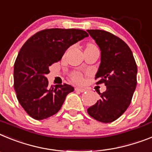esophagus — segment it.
Wrapping results in <instances>:
<instances>
[{"label": "esophagus", "instance_id": "34e87169", "mask_svg": "<svg viewBox=\"0 0 152 152\" xmlns=\"http://www.w3.org/2000/svg\"><path fill=\"white\" fill-rule=\"evenodd\" d=\"M75 90L76 91H79V92H84L86 91V89H84V88H80V87H76V88H75Z\"/></svg>", "mask_w": 152, "mask_h": 152}]
</instances>
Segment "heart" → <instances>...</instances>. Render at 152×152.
Segmentation results:
<instances>
[{"label": "heart", "mask_w": 152, "mask_h": 152, "mask_svg": "<svg viewBox=\"0 0 152 152\" xmlns=\"http://www.w3.org/2000/svg\"><path fill=\"white\" fill-rule=\"evenodd\" d=\"M90 47H96V46H94L93 44H89L87 45L86 48H90ZM71 78H72V80H73L76 83H80V82L83 81V75H82L81 72H72V75H71Z\"/></svg>", "instance_id": "heart-1"}]
</instances>
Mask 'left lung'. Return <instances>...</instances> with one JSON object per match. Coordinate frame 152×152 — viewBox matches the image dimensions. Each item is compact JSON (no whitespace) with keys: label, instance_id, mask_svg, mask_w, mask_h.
Returning <instances> with one entry per match:
<instances>
[{"label":"left lung","instance_id":"obj_1","mask_svg":"<svg viewBox=\"0 0 152 152\" xmlns=\"http://www.w3.org/2000/svg\"><path fill=\"white\" fill-rule=\"evenodd\" d=\"M87 32L101 50L96 84L106 86L105 92H99L100 99L87 112L99 122L109 123L119 118L131 103L138 69L131 49L122 39L105 30H87Z\"/></svg>","mask_w":152,"mask_h":152}]
</instances>
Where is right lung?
I'll return each mask as SVG.
<instances>
[{
	"instance_id": "obj_1",
	"label": "right lung",
	"mask_w": 152,
	"mask_h": 152,
	"mask_svg": "<svg viewBox=\"0 0 152 152\" xmlns=\"http://www.w3.org/2000/svg\"><path fill=\"white\" fill-rule=\"evenodd\" d=\"M89 34L78 29H46L27 39L14 63V86L18 102L33 118L42 120L59 112L70 85L48 86L49 67L61 60L69 47Z\"/></svg>"
}]
</instances>
